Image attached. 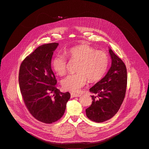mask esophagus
I'll return each mask as SVG.
<instances>
[{
	"label": "esophagus",
	"mask_w": 149,
	"mask_h": 149,
	"mask_svg": "<svg viewBox=\"0 0 149 149\" xmlns=\"http://www.w3.org/2000/svg\"><path fill=\"white\" fill-rule=\"evenodd\" d=\"M80 95H77V94H75V93H71V98L80 97Z\"/></svg>",
	"instance_id": "esophagus-1"
}]
</instances>
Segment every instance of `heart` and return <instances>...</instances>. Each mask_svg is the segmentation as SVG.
Returning <instances> with one entry per match:
<instances>
[{"instance_id": "obj_1", "label": "heart", "mask_w": 149, "mask_h": 149, "mask_svg": "<svg viewBox=\"0 0 149 149\" xmlns=\"http://www.w3.org/2000/svg\"><path fill=\"white\" fill-rule=\"evenodd\" d=\"M71 61H78L76 73L68 75L62 81L65 91L78 92L87 81L95 82L105 74L109 64L107 53L103 50H96L91 46L82 44L72 47L65 52ZM52 68L58 75L63 76L67 72V59L62 54L57 55L52 61Z\"/></svg>"}]
</instances>
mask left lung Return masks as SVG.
Returning <instances> with one entry per match:
<instances>
[{
  "label": "left lung",
  "instance_id": "obj_1",
  "mask_svg": "<svg viewBox=\"0 0 149 149\" xmlns=\"http://www.w3.org/2000/svg\"><path fill=\"white\" fill-rule=\"evenodd\" d=\"M111 65L106 76L89 91L92 103L86 109L87 117L100 123L112 118L119 110L125 97L127 76L124 62L109 49Z\"/></svg>",
  "mask_w": 149,
  "mask_h": 149
}]
</instances>
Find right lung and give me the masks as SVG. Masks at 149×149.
<instances>
[{
    "instance_id": "obj_1",
    "label": "right lung",
    "mask_w": 149,
    "mask_h": 149,
    "mask_svg": "<svg viewBox=\"0 0 149 149\" xmlns=\"http://www.w3.org/2000/svg\"><path fill=\"white\" fill-rule=\"evenodd\" d=\"M58 43L41 45L27 56L20 65L19 83L24 103L38 120L50 124L63 116L69 92L56 87L57 80L51 68L53 52Z\"/></svg>"
}]
</instances>
